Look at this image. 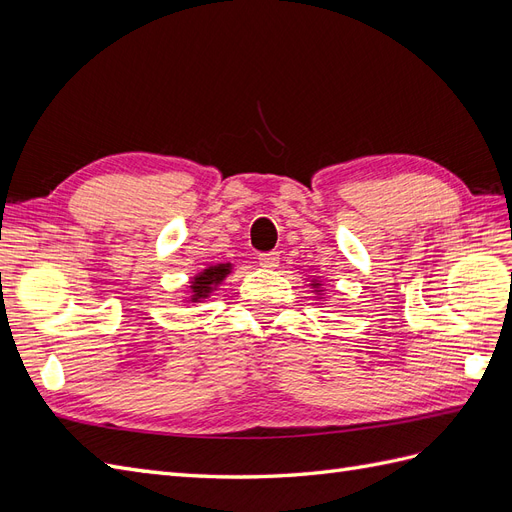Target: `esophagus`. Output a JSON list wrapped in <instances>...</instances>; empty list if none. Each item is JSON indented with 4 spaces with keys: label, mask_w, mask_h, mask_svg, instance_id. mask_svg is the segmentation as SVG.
Instances as JSON below:
<instances>
[{
    "label": "esophagus",
    "mask_w": 512,
    "mask_h": 512,
    "mask_svg": "<svg viewBox=\"0 0 512 512\" xmlns=\"http://www.w3.org/2000/svg\"><path fill=\"white\" fill-rule=\"evenodd\" d=\"M258 265L265 267V269H275L277 265H280V254H277V252L260 254V256H258Z\"/></svg>",
    "instance_id": "1"
}]
</instances>
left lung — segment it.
<instances>
[{
  "label": "left lung",
  "instance_id": "8db88e82",
  "mask_svg": "<svg viewBox=\"0 0 512 512\" xmlns=\"http://www.w3.org/2000/svg\"><path fill=\"white\" fill-rule=\"evenodd\" d=\"M309 288H312V292L316 294L318 299H324V294H327V292H324V284L318 280V277H314V280H309Z\"/></svg>",
  "mask_w": 512,
  "mask_h": 512
}]
</instances>
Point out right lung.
Returning <instances> with one entry per match:
<instances>
[{"instance_id":"1","label":"right lung","mask_w":512,"mask_h":512,"mask_svg":"<svg viewBox=\"0 0 512 512\" xmlns=\"http://www.w3.org/2000/svg\"><path fill=\"white\" fill-rule=\"evenodd\" d=\"M232 273V262H218V265H209L203 271H198L188 282V297H183V303L196 305L209 299L211 294L218 290V286Z\"/></svg>"}]
</instances>
